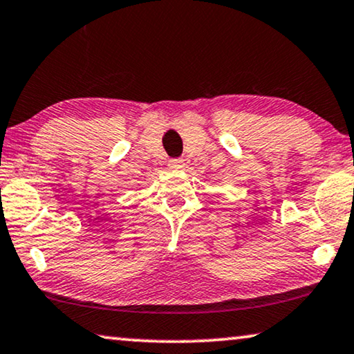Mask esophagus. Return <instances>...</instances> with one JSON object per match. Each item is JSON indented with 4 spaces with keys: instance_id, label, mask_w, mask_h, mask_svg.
<instances>
[{
    "instance_id": "esophagus-1",
    "label": "esophagus",
    "mask_w": 354,
    "mask_h": 354,
    "mask_svg": "<svg viewBox=\"0 0 354 354\" xmlns=\"http://www.w3.org/2000/svg\"><path fill=\"white\" fill-rule=\"evenodd\" d=\"M168 167H170L171 170H183V168L186 167V162H184L183 159H171L170 162H168Z\"/></svg>"
}]
</instances>
